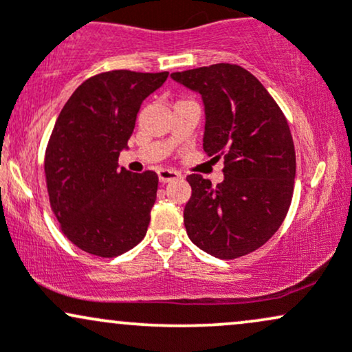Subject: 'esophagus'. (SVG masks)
Here are the masks:
<instances>
[{
  "instance_id": "1",
  "label": "esophagus",
  "mask_w": 352,
  "mask_h": 352,
  "mask_svg": "<svg viewBox=\"0 0 352 352\" xmlns=\"http://www.w3.org/2000/svg\"><path fill=\"white\" fill-rule=\"evenodd\" d=\"M157 175H159L160 184H168V182L179 180L180 177H182L179 172H175V170H168V168H160V170L157 172Z\"/></svg>"
}]
</instances>
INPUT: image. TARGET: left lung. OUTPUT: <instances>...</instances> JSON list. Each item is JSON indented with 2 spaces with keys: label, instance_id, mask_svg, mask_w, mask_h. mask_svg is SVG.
<instances>
[{
  "label": "left lung",
  "instance_id": "obj_1",
  "mask_svg": "<svg viewBox=\"0 0 352 352\" xmlns=\"http://www.w3.org/2000/svg\"><path fill=\"white\" fill-rule=\"evenodd\" d=\"M172 79L201 94L204 148L225 164L218 185L197 173L187 177V235L221 260L252 253L276 233L292 205L296 153L288 120L263 84L238 64L172 72Z\"/></svg>",
  "mask_w": 352,
  "mask_h": 352
}]
</instances>
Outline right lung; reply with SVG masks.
<instances>
[{
  "mask_svg": "<svg viewBox=\"0 0 352 352\" xmlns=\"http://www.w3.org/2000/svg\"><path fill=\"white\" fill-rule=\"evenodd\" d=\"M168 72L116 69L84 80L64 104L44 155L52 213L82 252L119 256L142 241L159 177L117 168L140 104Z\"/></svg>",
  "mask_w": 352,
  "mask_h": 352,
  "instance_id": "add662e5",
  "label": "right lung"
}]
</instances>
